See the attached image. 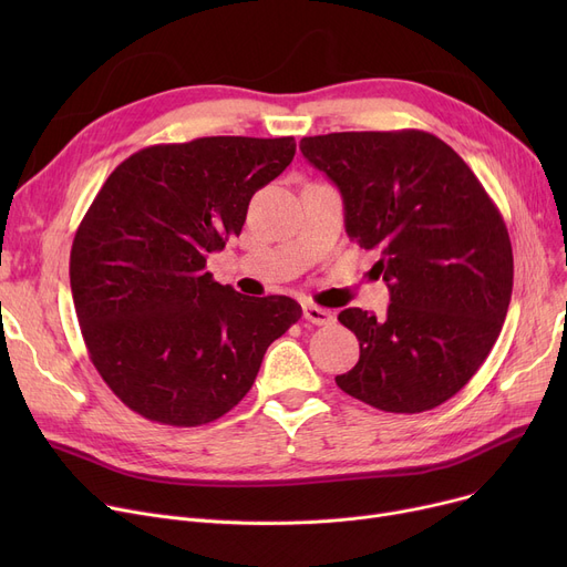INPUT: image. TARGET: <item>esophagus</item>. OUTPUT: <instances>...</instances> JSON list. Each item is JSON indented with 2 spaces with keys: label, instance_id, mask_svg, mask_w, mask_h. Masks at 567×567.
<instances>
[{
  "label": "esophagus",
  "instance_id": "1",
  "mask_svg": "<svg viewBox=\"0 0 567 567\" xmlns=\"http://www.w3.org/2000/svg\"><path fill=\"white\" fill-rule=\"evenodd\" d=\"M303 317H306L310 323H315V326H331V323L336 321V315H333L331 310H323V308L312 306V303L303 306Z\"/></svg>",
  "mask_w": 567,
  "mask_h": 567
}]
</instances>
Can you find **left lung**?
Listing matches in <instances>:
<instances>
[{
    "label": "left lung",
    "mask_w": 567,
    "mask_h": 567,
    "mask_svg": "<svg viewBox=\"0 0 567 567\" xmlns=\"http://www.w3.org/2000/svg\"><path fill=\"white\" fill-rule=\"evenodd\" d=\"M301 152L338 186L351 241L377 250L385 317L338 315L361 344L340 389L391 413L430 411L489 355L511 306L513 246L478 176L425 131L329 133Z\"/></svg>",
    "instance_id": "8db88e82"
}]
</instances>
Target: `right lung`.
<instances>
[{"label": "right lung", "instance_id": "obj_1", "mask_svg": "<svg viewBox=\"0 0 567 567\" xmlns=\"http://www.w3.org/2000/svg\"><path fill=\"white\" fill-rule=\"evenodd\" d=\"M293 154V137L154 144L89 206L71 248L80 331L110 391L142 419L218 421L252 389L268 344L301 319L289 296L255 299L206 271Z\"/></svg>", "mask_w": 567, "mask_h": 567}]
</instances>
